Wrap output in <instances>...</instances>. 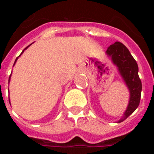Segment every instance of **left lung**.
Returning a JSON list of instances; mask_svg holds the SVG:
<instances>
[{
	"label": "left lung",
	"mask_w": 154,
	"mask_h": 154,
	"mask_svg": "<svg viewBox=\"0 0 154 154\" xmlns=\"http://www.w3.org/2000/svg\"><path fill=\"white\" fill-rule=\"evenodd\" d=\"M106 54L118 69L129 92L128 106L118 123L124 121L137 109L140 102L142 83L139 77V67L129 49L120 42L110 45Z\"/></svg>",
	"instance_id": "1"
}]
</instances>
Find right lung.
I'll return each mask as SVG.
<instances>
[{"label": "right lung", "mask_w": 154, "mask_h": 154, "mask_svg": "<svg viewBox=\"0 0 154 154\" xmlns=\"http://www.w3.org/2000/svg\"><path fill=\"white\" fill-rule=\"evenodd\" d=\"M30 45H31V44H30ZM30 45H29L28 47H26V48H25V49H24V50L22 51V53H21V54H20V55H21V54H23V53H24V51H25V49H26V48H29V46H30ZM20 56H19V57H20ZM16 57V59H15V63H14V65H13V67H14V66H15V63H16V61H17V59H18V57ZM11 76H10V77H9V82H10V80H11Z\"/></svg>", "instance_id": "obj_1"}]
</instances>
